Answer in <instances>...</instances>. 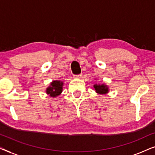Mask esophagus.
Wrapping results in <instances>:
<instances>
[{
    "mask_svg": "<svg viewBox=\"0 0 155 155\" xmlns=\"http://www.w3.org/2000/svg\"><path fill=\"white\" fill-rule=\"evenodd\" d=\"M82 76V74H80V75H74V77H75V78H81Z\"/></svg>",
    "mask_w": 155,
    "mask_h": 155,
    "instance_id": "34e87169",
    "label": "esophagus"
}]
</instances>
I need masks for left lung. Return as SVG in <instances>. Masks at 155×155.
I'll list each match as a JSON object with an SVG mask.
<instances>
[{"label":"left lung","instance_id":"obj_1","mask_svg":"<svg viewBox=\"0 0 155 155\" xmlns=\"http://www.w3.org/2000/svg\"><path fill=\"white\" fill-rule=\"evenodd\" d=\"M93 87H94V90H95V92L97 94L103 95L109 93V86L107 85L106 84H95Z\"/></svg>","mask_w":155,"mask_h":155}]
</instances>
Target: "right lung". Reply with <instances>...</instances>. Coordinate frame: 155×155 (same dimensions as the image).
Instances as JSON below:
<instances>
[{"label":"right lung","mask_w":155,"mask_h":155,"mask_svg":"<svg viewBox=\"0 0 155 155\" xmlns=\"http://www.w3.org/2000/svg\"><path fill=\"white\" fill-rule=\"evenodd\" d=\"M63 82L61 80H54L51 82L50 85L46 89V93L51 97H56L63 92Z\"/></svg>","instance_id":"obj_1"}]
</instances>
